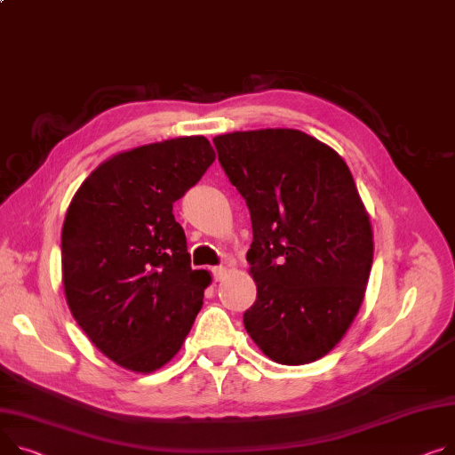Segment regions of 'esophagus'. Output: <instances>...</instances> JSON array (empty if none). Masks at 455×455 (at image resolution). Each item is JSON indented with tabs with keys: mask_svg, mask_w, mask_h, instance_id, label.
<instances>
[{
	"mask_svg": "<svg viewBox=\"0 0 455 455\" xmlns=\"http://www.w3.org/2000/svg\"><path fill=\"white\" fill-rule=\"evenodd\" d=\"M225 276H227V267H223V265L212 267V278H214L216 282H221Z\"/></svg>",
	"mask_w": 455,
	"mask_h": 455,
	"instance_id": "34e87169",
	"label": "esophagus"
}]
</instances>
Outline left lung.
<instances>
[{"instance_id":"1","label":"left lung","mask_w":455,"mask_h":455,"mask_svg":"<svg viewBox=\"0 0 455 455\" xmlns=\"http://www.w3.org/2000/svg\"><path fill=\"white\" fill-rule=\"evenodd\" d=\"M214 146L252 221L258 294L245 329L278 364H309L340 342L370 280L373 232L353 175L298 130L235 132Z\"/></svg>"}]
</instances>
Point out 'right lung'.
Here are the masks:
<instances>
[{
    "instance_id": "1",
    "label": "right lung",
    "mask_w": 455,
    "mask_h": 455,
    "mask_svg": "<svg viewBox=\"0 0 455 455\" xmlns=\"http://www.w3.org/2000/svg\"><path fill=\"white\" fill-rule=\"evenodd\" d=\"M216 154L180 137L102 163L75 194L62 230L69 309L118 366L151 373L183 346L203 306L206 270H192L173 203L199 183Z\"/></svg>"
}]
</instances>
